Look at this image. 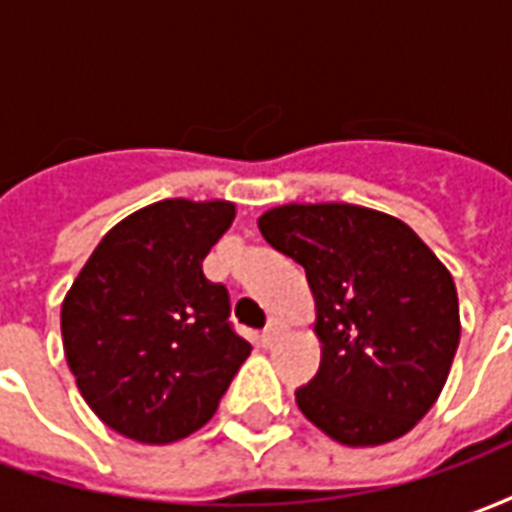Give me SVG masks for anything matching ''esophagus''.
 Masks as SVG:
<instances>
[{
  "label": "esophagus",
  "mask_w": 512,
  "mask_h": 512,
  "mask_svg": "<svg viewBox=\"0 0 512 512\" xmlns=\"http://www.w3.org/2000/svg\"><path fill=\"white\" fill-rule=\"evenodd\" d=\"M285 332H288V326H285V323H282V321H271V323H268L266 332L260 334V343H263L268 348V345L277 343L279 337H282V334H285Z\"/></svg>",
  "instance_id": "1"
}]
</instances>
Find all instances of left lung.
Wrapping results in <instances>:
<instances>
[{"label": "left lung", "mask_w": 512, "mask_h": 512, "mask_svg": "<svg viewBox=\"0 0 512 512\" xmlns=\"http://www.w3.org/2000/svg\"><path fill=\"white\" fill-rule=\"evenodd\" d=\"M257 227L307 271L321 370L296 389L312 425L345 447L406 436L450 376L461 340L452 274L406 222L348 202H288Z\"/></svg>", "instance_id": "1"}]
</instances>
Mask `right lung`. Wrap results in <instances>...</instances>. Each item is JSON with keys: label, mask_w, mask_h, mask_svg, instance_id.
Segmentation results:
<instances>
[{"label": "right lung", "mask_w": 512, "mask_h": 512, "mask_svg": "<svg viewBox=\"0 0 512 512\" xmlns=\"http://www.w3.org/2000/svg\"><path fill=\"white\" fill-rule=\"evenodd\" d=\"M227 200H161L117 222L65 293L62 348L95 417L139 444L202 428L252 345L230 293L202 274L227 233Z\"/></svg>", "instance_id": "obj_1"}]
</instances>
